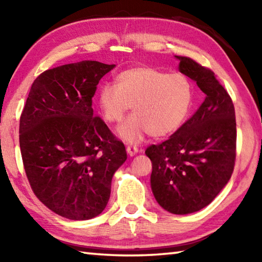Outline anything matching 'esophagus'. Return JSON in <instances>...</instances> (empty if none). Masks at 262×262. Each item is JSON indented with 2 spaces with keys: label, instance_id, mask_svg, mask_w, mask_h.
<instances>
[{
  "label": "esophagus",
  "instance_id": "1",
  "mask_svg": "<svg viewBox=\"0 0 262 262\" xmlns=\"http://www.w3.org/2000/svg\"><path fill=\"white\" fill-rule=\"evenodd\" d=\"M126 150H127V154L129 155V156H134V155L139 152V149H137L135 145H128Z\"/></svg>",
  "mask_w": 262,
  "mask_h": 262
}]
</instances>
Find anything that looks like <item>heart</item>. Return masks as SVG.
<instances>
[{
    "label": "heart",
    "mask_w": 262,
    "mask_h": 262,
    "mask_svg": "<svg viewBox=\"0 0 262 262\" xmlns=\"http://www.w3.org/2000/svg\"><path fill=\"white\" fill-rule=\"evenodd\" d=\"M194 90L184 74H170L147 66L123 70L115 84L99 88L97 101L107 122L122 120L118 134L128 143H139L145 135L163 137L183 125L193 103Z\"/></svg>",
    "instance_id": "obj_1"
}]
</instances>
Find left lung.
<instances>
[{
	"mask_svg": "<svg viewBox=\"0 0 262 262\" xmlns=\"http://www.w3.org/2000/svg\"><path fill=\"white\" fill-rule=\"evenodd\" d=\"M179 70L196 82L206 98L174 134L152 144L145 155L152 164L150 184L158 205L171 214L201 210L219 195L236 161V117L227 90L210 69L176 56Z\"/></svg>",
	"mask_w": 262,
	"mask_h": 262,
	"instance_id": "obj_1",
	"label": "left lung"
}]
</instances>
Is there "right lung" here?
I'll return each instance as SVG.
<instances>
[{"label":"right lung","instance_id":"1","mask_svg":"<svg viewBox=\"0 0 262 262\" xmlns=\"http://www.w3.org/2000/svg\"><path fill=\"white\" fill-rule=\"evenodd\" d=\"M115 64L81 61L34 79L19 121V147L33 193L48 209L75 221L103 212L125 145L94 117L92 97Z\"/></svg>","mask_w":262,"mask_h":262}]
</instances>
